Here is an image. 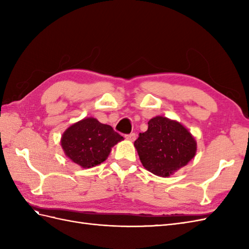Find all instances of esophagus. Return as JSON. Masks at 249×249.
Returning <instances> with one entry per match:
<instances>
[{
    "instance_id": "1",
    "label": "esophagus",
    "mask_w": 249,
    "mask_h": 249,
    "mask_svg": "<svg viewBox=\"0 0 249 249\" xmlns=\"http://www.w3.org/2000/svg\"><path fill=\"white\" fill-rule=\"evenodd\" d=\"M125 139L130 140V141H134L135 139H136V134H135V133L127 134V135H125Z\"/></svg>"
}]
</instances>
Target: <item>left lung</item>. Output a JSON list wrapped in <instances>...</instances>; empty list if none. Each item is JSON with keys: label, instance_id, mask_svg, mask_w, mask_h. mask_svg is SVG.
<instances>
[{"label": "left lung", "instance_id": "left-lung-1", "mask_svg": "<svg viewBox=\"0 0 249 249\" xmlns=\"http://www.w3.org/2000/svg\"><path fill=\"white\" fill-rule=\"evenodd\" d=\"M143 167L156 176L167 178L192 160L196 141L186 127L176 120L156 116L148 129L134 142Z\"/></svg>", "mask_w": 249, "mask_h": 249}]
</instances>
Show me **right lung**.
Segmentation results:
<instances>
[{"mask_svg": "<svg viewBox=\"0 0 249 249\" xmlns=\"http://www.w3.org/2000/svg\"><path fill=\"white\" fill-rule=\"evenodd\" d=\"M124 140L111 125L88 117L73 124L61 138L64 154L83 168H91L107 159L111 148Z\"/></svg>", "mask_w": 249, "mask_h": 249, "instance_id": "add662e5", "label": "right lung"}]
</instances>
